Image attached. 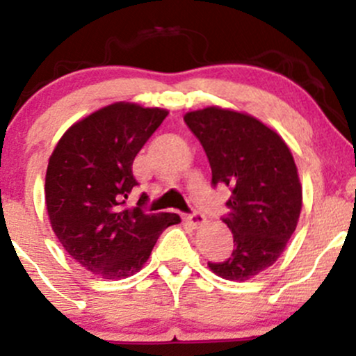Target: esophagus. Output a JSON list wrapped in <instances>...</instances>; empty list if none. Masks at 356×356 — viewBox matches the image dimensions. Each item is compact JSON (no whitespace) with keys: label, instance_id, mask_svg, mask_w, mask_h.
I'll return each instance as SVG.
<instances>
[{"label":"esophagus","instance_id":"esophagus-1","mask_svg":"<svg viewBox=\"0 0 356 356\" xmlns=\"http://www.w3.org/2000/svg\"><path fill=\"white\" fill-rule=\"evenodd\" d=\"M186 219L192 227H199V226H202L204 222H206V216H204L202 212H199V211H192L191 214L186 216Z\"/></svg>","mask_w":356,"mask_h":356}]
</instances>
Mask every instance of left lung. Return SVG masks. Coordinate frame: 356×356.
I'll return each mask as SVG.
<instances>
[{
  "mask_svg": "<svg viewBox=\"0 0 356 356\" xmlns=\"http://www.w3.org/2000/svg\"><path fill=\"white\" fill-rule=\"evenodd\" d=\"M184 122L206 150L212 187L231 189L222 220L234 249L207 264L224 280L246 281L275 264L296 229L303 192L293 155L275 130L246 113L207 107Z\"/></svg>",
  "mask_w": 356,
  "mask_h": 356,
  "instance_id": "left-lung-1",
  "label": "left lung"
}]
</instances>
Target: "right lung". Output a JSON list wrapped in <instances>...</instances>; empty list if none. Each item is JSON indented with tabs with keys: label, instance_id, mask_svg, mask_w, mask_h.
<instances>
[{
	"label": "right lung",
	"instance_id": "obj_1",
	"mask_svg": "<svg viewBox=\"0 0 356 356\" xmlns=\"http://www.w3.org/2000/svg\"><path fill=\"white\" fill-rule=\"evenodd\" d=\"M167 117V110L113 104L72 125L53 150L44 199L53 232L76 263L105 280L132 276L144 266L162 231L181 218L125 207L138 182L136 155Z\"/></svg>",
	"mask_w": 356,
	"mask_h": 356
}]
</instances>
